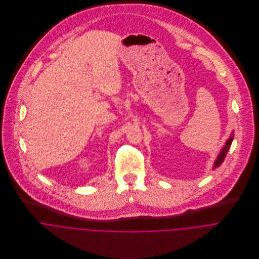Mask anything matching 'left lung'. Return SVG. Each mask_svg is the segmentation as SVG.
Returning <instances> with one entry per match:
<instances>
[{"label": "left lung", "instance_id": "8db88e82", "mask_svg": "<svg viewBox=\"0 0 259 259\" xmlns=\"http://www.w3.org/2000/svg\"><path fill=\"white\" fill-rule=\"evenodd\" d=\"M233 138H234V135H233V132H232L231 135H230V137L228 138V140L225 142V145H224L223 148L221 149V151H220V153H219L217 159L214 160L212 169H215L217 167H219V166L222 164V162H223V160H224V158H225V156H226V154H227V151H228V149L230 148L231 143H232V141H233Z\"/></svg>", "mask_w": 259, "mask_h": 259}]
</instances>
